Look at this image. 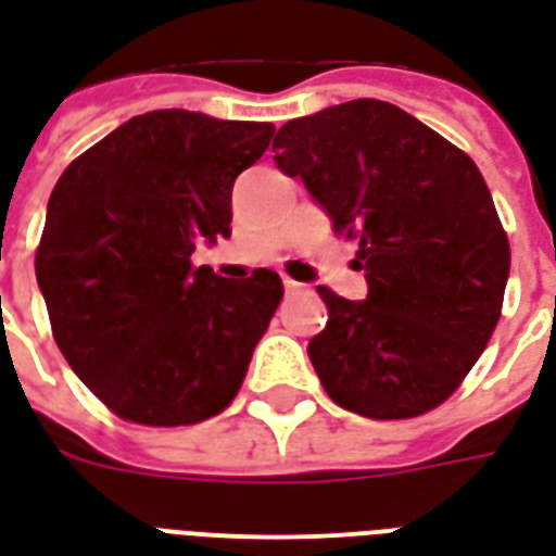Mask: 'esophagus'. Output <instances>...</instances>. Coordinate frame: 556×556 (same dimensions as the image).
<instances>
[{
  "mask_svg": "<svg viewBox=\"0 0 556 556\" xmlns=\"http://www.w3.org/2000/svg\"><path fill=\"white\" fill-rule=\"evenodd\" d=\"M282 286H286V294H300V291L306 289V286H303V282H294V279H282Z\"/></svg>",
  "mask_w": 556,
  "mask_h": 556,
  "instance_id": "esophagus-1",
  "label": "esophagus"
}]
</instances>
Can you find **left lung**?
I'll return each mask as SVG.
<instances>
[{
    "mask_svg": "<svg viewBox=\"0 0 556 556\" xmlns=\"http://www.w3.org/2000/svg\"><path fill=\"white\" fill-rule=\"evenodd\" d=\"M274 162L359 241L368 298L318 289L309 359L332 401L415 418L456 392L501 318L509 244L466 152L392 102L351 100L279 126Z\"/></svg>",
    "mask_w": 556,
    "mask_h": 556,
    "instance_id": "obj_1",
    "label": "left lung"
}]
</instances>
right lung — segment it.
<instances>
[{"instance_id":"1","label":"right lung","mask_w":556,"mask_h":556,"mask_svg":"<svg viewBox=\"0 0 556 556\" xmlns=\"http://www.w3.org/2000/svg\"><path fill=\"white\" fill-rule=\"evenodd\" d=\"M270 138V123L150 111L81 152L49 197L35 274L52 336L126 421L197 425L241 389L282 282L267 267L224 279L191 253L232 232V185Z\"/></svg>"}]
</instances>
